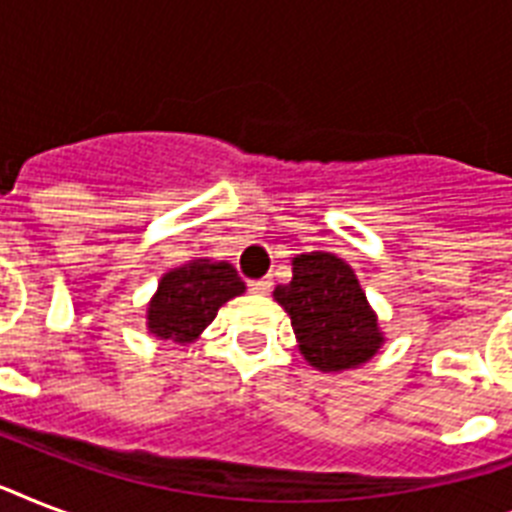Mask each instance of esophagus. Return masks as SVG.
<instances>
[{"label":"esophagus","instance_id":"1","mask_svg":"<svg viewBox=\"0 0 512 512\" xmlns=\"http://www.w3.org/2000/svg\"><path fill=\"white\" fill-rule=\"evenodd\" d=\"M271 279H252L249 281V289L252 292H257V295H265V292H271Z\"/></svg>","mask_w":512,"mask_h":512}]
</instances>
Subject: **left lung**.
Masks as SVG:
<instances>
[{
    "label": "left lung",
    "instance_id": "obj_1",
    "mask_svg": "<svg viewBox=\"0 0 512 512\" xmlns=\"http://www.w3.org/2000/svg\"><path fill=\"white\" fill-rule=\"evenodd\" d=\"M273 300L289 313L297 348L319 372L358 369L385 345L356 271L332 252L292 257V281L273 289Z\"/></svg>",
    "mask_w": 512,
    "mask_h": 512
}]
</instances>
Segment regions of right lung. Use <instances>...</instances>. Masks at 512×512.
Instances as JSON below:
<instances>
[{"mask_svg": "<svg viewBox=\"0 0 512 512\" xmlns=\"http://www.w3.org/2000/svg\"><path fill=\"white\" fill-rule=\"evenodd\" d=\"M247 292L231 263L193 257L159 279L146 305V329L156 340L191 345L228 300Z\"/></svg>", "mask_w": 512, "mask_h": 512, "instance_id": "1", "label": "right lung"}]
</instances>
